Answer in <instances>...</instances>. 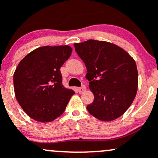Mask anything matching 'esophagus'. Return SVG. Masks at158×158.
Returning a JSON list of instances; mask_svg holds the SVG:
<instances>
[{"instance_id": "34e87169", "label": "esophagus", "mask_w": 158, "mask_h": 158, "mask_svg": "<svg viewBox=\"0 0 158 158\" xmlns=\"http://www.w3.org/2000/svg\"><path fill=\"white\" fill-rule=\"evenodd\" d=\"M77 90L79 93H83V92H85V90H86V88H85V85H82V87H79V88H78Z\"/></svg>"}]
</instances>
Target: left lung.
Segmentation results:
<instances>
[{"label": "left lung", "mask_w": 158, "mask_h": 158, "mask_svg": "<svg viewBox=\"0 0 158 158\" xmlns=\"http://www.w3.org/2000/svg\"><path fill=\"white\" fill-rule=\"evenodd\" d=\"M74 47L86 66L85 78L94 95L87 110L98 120H115L136 96L138 73L135 60L122 47L106 41L89 40Z\"/></svg>", "instance_id": "8db88e82"}]
</instances>
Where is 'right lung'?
Returning <instances> with one entry per match:
<instances>
[{"label": "right lung", "mask_w": 158, "mask_h": 158, "mask_svg": "<svg viewBox=\"0 0 158 158\" xmlns=\"http://www.w3.org/2000/svg\"><path fill=\"white\" fill-rule=\"evenodd\" d=\"M69 46L38 47L20 60L14 73V88L19 105L29 117L51 122L60 117L75 94L62 84L60 68L69 58Z\"/></svg>", "instance_id": "add662e5"}]
</instances>
